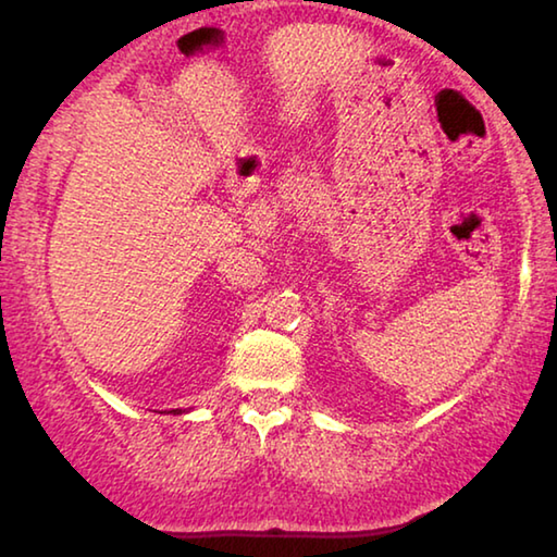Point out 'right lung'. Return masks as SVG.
Instances as JSON below:
<instances>
[{"label":"right lung","instance_id":"1","mask_svg":"<svg viewBox=\"0 0 557 557\" xmlns=\"http://www.w3.org/2000/svg\"><path fill=\"white\" fill-rule=\"evenodd\" d=\"M174 412H176V414H178V412H182V410H174Z\"/></svg>","mask_w":557,"mask_h":557}]
</instances>
